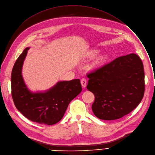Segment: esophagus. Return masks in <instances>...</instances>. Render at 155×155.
I'll list each match as a JSON object with an SVG mask.
<instances>
[{"instance_id": "esophagus-1", "label": "esophagus", "mask_w": 155, "mask_h": 155, "mask_svg": "<svg viewBox=\"0 0 155 155\" xmlns=\"http://www.w3.org/2000/svg\"><path fill=\"white\" fill-rule=\"evenodd\" d=\"M87 81L85 78H82L81 80V86L83 88H85L87 86Z\"/></svg>"}]
</instances>
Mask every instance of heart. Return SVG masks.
<instances>
[{"label": "heart", "instance_id": "b5f03b06", "mask_svg": "<svg viewBox=\"0 0 155 155\" xmlns=\"http://www.w3.org/2000/svg\"><path fill=\"white\" fill-rule=\"evenodd\" d=\"M100 51L98 49H92L90 50L88 53V58L90 59H93L100 54ZM107 59V57L106 55H101L100 57L97 59L96 61L97 64H102L104 63Z\"/></svg>", "mask_w": 155, "mask_h": 155}]
</instances>
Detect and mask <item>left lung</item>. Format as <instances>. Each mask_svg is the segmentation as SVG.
Instances as JSON below:
<instances>
[{
    "instance_id": "1",
    "label": "left lung",
    "mask_w": 155,
    "mask_h": 155,
    "mask_svg": "<svg viewBox=\"0 0 155 155\" xmlns=\"http://www.w3.org/2000/svg\"><path fill=\"white\" fill-rule=\"evenodd\" d=\"M87 77V88L95 96L92 110L102 120H116L128 114L144 95L143 65L134 53L114 59Z\"/></svg>"
}]
</instances>
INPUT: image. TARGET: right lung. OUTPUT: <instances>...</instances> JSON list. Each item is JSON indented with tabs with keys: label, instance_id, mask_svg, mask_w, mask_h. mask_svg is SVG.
Wrapping results in <instances>:
<instances>
[{
	"label": "right lung",
	"instance_id": "obj_1",
	"mask_svg": "<svg viewBox=\"0 0 155 155\" xmlns=\"http://www.w3.org/2000/svg\"><path fill=\"white\" fill-rule=\"evenodd\" d=\"M30 47L25 48L16 61L11 75L12 96L17 109L27 119L41 124L59 122L73 99L81 90L80 80L60 81L45 91L33 92L22 76V67Z\"/></svg>",
	"mask_w": 155,
	"mask_h": 155
}]
</instances>
